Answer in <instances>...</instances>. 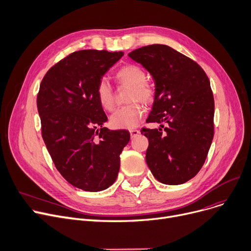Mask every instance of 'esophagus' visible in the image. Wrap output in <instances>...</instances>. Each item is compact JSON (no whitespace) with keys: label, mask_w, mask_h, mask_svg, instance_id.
I'll list each match as a JSON object with an SVG mask.
<instances>
[{"label":"esophagus","mask_w":251,"mask_h":251,"mask_svg":"<svg viewBox=\"0 0 251 251\" xmlns=\"http://www.w3.org/2000/svg\"><path fill=\"white\" fill-rule=\"evenodd\" d=\"M129 133H130V137H132V138H135V137L139 136V134H140V130H138V129H130V130H129Z\"/></svg>","instance_id":"34e87169"}]
</instances>
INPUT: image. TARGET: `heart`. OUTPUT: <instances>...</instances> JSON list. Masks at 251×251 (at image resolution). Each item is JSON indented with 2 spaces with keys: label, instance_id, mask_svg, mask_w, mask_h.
Returning a JSON list of instances; mask_svg holds the SVG:
<instances>
[{
  "label": "heart",
  "instance_id": "heart-1",
  "mask_svg": "<svg viewBox=\"0 0 251 251\" xmlns=\"http://www.w3.org/2000/svg\"><path fill=\"white\" fill-rule=\"evenodd\" d=\"M116 81L122 86L130 87L128 101L134 102L115 110L110 116V124L115 128L132 129L139 126L144 113V107L139 102L149 104L153 101L155 90L146 80V74L136 64H126L119 68L115 75ZM97 97L101 107L105 110H112L115 99L114 92L110 83L105 78L101 79L97 86Z\"/></svg>",
  "mask_w": 251,
  "mask_h": 251
}]
</instances>
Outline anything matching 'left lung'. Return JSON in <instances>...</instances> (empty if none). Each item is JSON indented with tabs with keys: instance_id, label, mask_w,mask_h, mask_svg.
I'll return each instance as SVG.
<instances>
[{
	"instance_id": "8db88e82",
	"label": "left lung",
	"mask_w": 251,
	"mask_h": 251,
	"mask_svg": "<svg viewBox=\"0 0 251 251\" xmlns=\"http://www.w3.org/2000/svg\"><path fill=\"white\" fill-rule=\"evenodd\" d=\"M128 57L147 69L155 81L146 122L160 124V127L141 130L149 140L148 168L162 184H184L201 170L213 139L209 79L192 59L166 45L142 47Z\"/></svg>"
}]
</instances>
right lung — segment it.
I'll return each mask as SVG.
<instances>
[{
  "label": "right lung",
  "instance_id": "1",
  "mask_svg": "<svg viewBox=\"0 0 251 251\" xmlns=\"http://www.w3.org/2000/svg\"><path fill=\"white\" fill-rule=\"evenodd\" d=\"M124 52L81 50L69 54L44 76L37 98L42 136L58 172L73 186L99 192L116 180L126 129L104 126L97 97L102 76Z\"/></svg>",
  "mask_w": 251,
  "mask_h": 251
}]
</instances>
